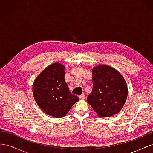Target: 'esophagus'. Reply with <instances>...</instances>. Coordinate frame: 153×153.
<instances>
[{"mask_svg": "<svg viewBox=\"0 0 153 153\" xmlns=\"http://www.w3.org/2000/svg\"><path fill=\"white\" fill-rule=\"evenodd\" d=\"M78 97H79V98L80 99V100H84V99H85V94H81V95H80V96H78Z\"/></svg>", "mask_w": 153, "mask_h": 153, "instance_id": "34e87169", "label": "esophagus"}]
</instances>
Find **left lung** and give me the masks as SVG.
<instances>
[{
    "label": "left lung",
    "instance_id": "8db88e82",
    "mask_svg": "<svg viewBox=\"0 0 153 153\" xmlns=\"http://www.w3.org/2000/svg\"><path fill=\"white\" fill-rule=\"evenodd\" d=\"M92 91L87 102L99 117L112 116L123 108L128 96L126 83L116 69L100 65L92 69Z\"/></svg>",
    "mask_w": 153,
    "mask_h": 153
}]
</instances>
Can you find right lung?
Here are the masks:
<instances>
[{
  "mask_svg": "<svg viewBox=\"0 0 153 153\" xmlns=\"http://www.w3.org/2000/svg\"><path fill=\"white\" fill-rule=\"evenodd\" d=\"M64 73V66L55 62L39 74L32 87L35 101L41 109L56 118L65 116L79 100L69 91Z\"/></svg>",
  "mask_w": 153,
  "mask_h": 153,
  "instance_id": "add662e5",
  "label": "right lung"
}]
</instances>
